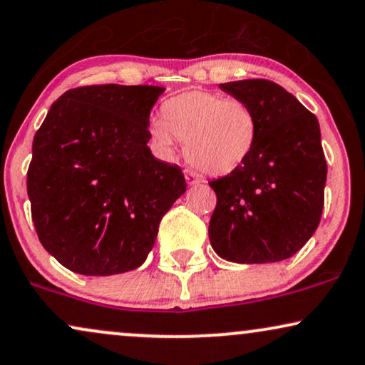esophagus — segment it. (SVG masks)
<instances>
[{"label": "esophagus", "mask_w": 365, "mask_h": 365, "mask_svg": "<svg viewBox=\"0 0 365 365\" xmlns=\"http://www.w3.org/2000/svg\"><path fill=\"white\" fill-rule=\"evenodd\" d=\"M185 180L190 187H197V185H200V183H203V180L198 177V175L192 173V172H185Z\"/></svg>", "instance_id": "esophagus-1"}]
</instances>
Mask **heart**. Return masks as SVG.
Wrapping results in <instances>:
<instances>
[{
	"label": "heart",
	"mask_w": 365,
	"mask_h": 365,
	"mask_svg": "<svg viewBox=\"0 0 365 365\" xmlns=\"http://www.w3.org/2000/svg\"><path fill=\"white\" fill-rule=\"evenodd\" d=\"M162 120L150 126V137L165 153H172L175 138L185 142L192 167L207 175L233 173L244 167L259 140L255 110L240 98L192 90L162 106Z\"/></svg>",
	"instance_id": "1"
}]
</instances>
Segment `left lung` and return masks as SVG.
<instances>
[{"mask_svg": "<svg viewBox=\"0 0 365 365\" xmlns=\"http://www.w3.org/2000/svg\"><path fill=\"white\" fill-rule=\"evenodd\" d=\"M220 88L255 110L259 140L244 167L208 182L217 195L208 237L222 259L267 264L292 257L317 230L327 178L319 121L274 81Z\"/></svg>", "mask_w": 365, "mask_h": 365, "instance_id": "8db88e82", "label": "left lung"}]
</instances>
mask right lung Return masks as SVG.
Returning a JSON list of instances; mask_svg holds the SVG:
<instances>
[{"instance_id":"right-lung-1","label":"right lung","mask_w":365,"mask_h":365,"mask_svg":"<svg viewBox=\"0 0 365 365\" xmlns=\"http://www.w3.org/2000/svg\"><path fill=\"white\" fill-rule=\"evenodd\" d=\"M165 88L91 85L51 105L33 138L26 175L38 239L81 275L133 270L162 217L187 190L178 165L148 148L150 111Z\"/></svg>"}]
</instances>
